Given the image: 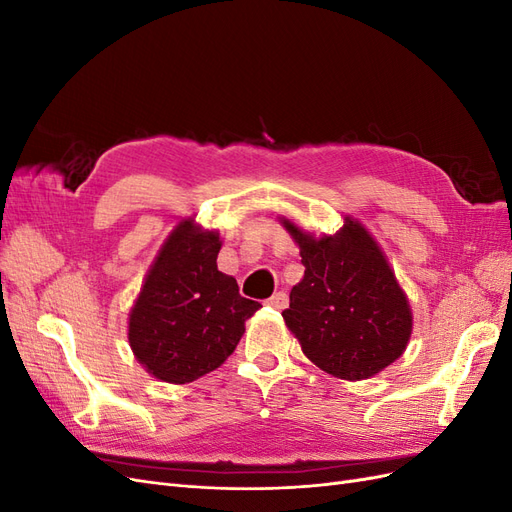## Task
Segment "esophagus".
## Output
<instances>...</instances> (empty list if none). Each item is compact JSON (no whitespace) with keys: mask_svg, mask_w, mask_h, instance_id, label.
Segmentation results:
<instances>
[{"mask_svg":"<svg viewBox=\"0 0 512 512\" xmlns=\"http://www.w3.org/2000/svg\"><path fill=\"white\" fill-rule=\"evenodd\" d=\"M267 305H271L273 309H284L288 305V294L286 292H275L271 299H267Z\"/></svg>","mask_w":512,"mask_h":512,"instance_id":"esophagus-1","label":"esophagus"}]
</instances>
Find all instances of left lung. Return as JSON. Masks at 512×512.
I'll return each instance as SVG.
<instances>
[{
  "label": "left lung",
  "instance_id": "8db88e82",
  "mask_svg": "<svg viewBox=\"0 0 512 512\" xmlns=\"http://www.w3.org/2000/svg\"><path fill=\"white\" fill-rule=\"evenodd\" d=\"M280 222L305 267L282 316L307 359L350 382L395 363L410 342L412 307L374 235L352 215L318 237L286 215Z\"/></svg>",
  "mask_w": 512,
  "mask_h": 512
}]
</instances>
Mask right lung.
I'll list each match as a JSON object with an SVG mask.
<instances>
[{"label": "right lung", "instance_id": "1", "mask_svg": "<svg viewBox=\"0 0 512 512\" xmlns=\"http://www.w3.org/2000/svg\"><path fill=\"white\" fill-rule=\"evenodd\" d=\"M220 232L181 220L153 258L128 316V342L147 374L188 384L235 352L256 301L218 269Z\"/></svg>", "mask_w": 512, "mask_h": 512}]
</instances>
